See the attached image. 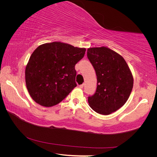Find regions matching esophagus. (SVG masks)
Instances as JSON below:
<instances>
[{
  "label": "esophagus",
  "instance_id": "obj_1",
  "mask_svg": "<svg viewBox=\"0 0 157 157\" xmlns=\"http://www.w3.org/2000/svg\"><path fill=\"white\" fill-rule=\"evenodd\" d=\"M79 87H80V88H82L84 87V84H80V86H79Z\"/></svg>",
  "mask_w": 157,
  "mask_h": 157
}]
</instances>
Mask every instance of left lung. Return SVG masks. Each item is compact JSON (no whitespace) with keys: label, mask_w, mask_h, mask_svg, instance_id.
I'll return each mask as SVG.
<instances>
[{"label":"left lung","mask_w":157,"mask_h":157,"mask_svg":"<svg viewBox=\"0 0 157 157\" xmlns=\"http://www.w3.org/2000/svg\"><path fill=\"white\" fill-rule=\"evenodd\" d=\"M87 57L97 76L96 92L88 98L94 111L107 115L124 105L133 88L134 78L122 57L107 47L90 48Z\"/></svg>","instance_id":"8db88e82"}]
</instances>
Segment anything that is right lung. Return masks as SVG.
Here are the masks:
<instances>
[{
	"label": "right lung",
	"instance_id": "1",
	"mask_svg": "<svg viewBox=\"0 0 157 157\" xmlns=\"http://www.w3.org/2000/svg\"><path fill=\"white\" fill-rule=\"evenodd\" d=\"M86 48L54 42L39 46L25 68V83L31 97L42 106L61 102L77 86L75 66Z\"/></svg>",
	"mask_w": 157,
	"mask_h": 157
}]
</instances>
